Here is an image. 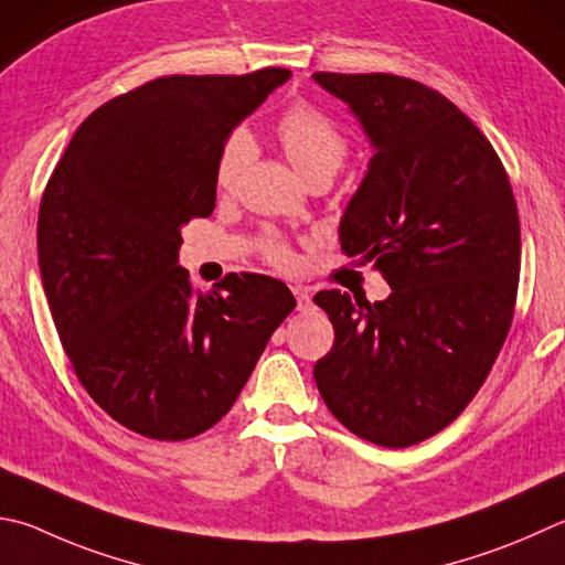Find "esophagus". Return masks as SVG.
Returning a JSON list of instances; mask_svg holds the SVG:
<instances>
[{"label":"esophagus","mask_w":565,"mask_h":565,"mask_svg":"<svg viewBox=\"0 0 565 565\" xmlns=\"http://www.w3.org/2000/svg\"><path fill=\"white\" fill-rule=\"evenodd\" d=\"M291 291H294V296H296V309H299V311H309L311 306H313L309 289H303V286H294Z\"/></svg>","instance_id":"1"}]
</instances>
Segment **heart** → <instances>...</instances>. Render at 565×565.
<instances>
[{"instance_id": "1", "label": "heart", "mask_w": 565, "mask_h": 565, "mask_svg": "<svg viewBox=\"0 0 565 565\" xmlns=\"http://www.w3.org/2000/svg\"><path fill=\"white\" fill-rule=\"evenodd\" d=\"M276 136H279L286 156L301 172L306 180H311L321 172H333L343 166L351 150L345 132L335 126L333 118H328L321 108L311 104H294L284 116L276 120ZM254 158V140L247 130H232L224 138L217 166H214V182L222 192L237 188L239 178ZM262 256L276 269H289L294 264V252L289 249L279 234H264L259 244Z\"/></svg>"}]
</instances>
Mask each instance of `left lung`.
<instances>
[{
  "label": "left lung",
  "mask_w": 565,
  "mask_h": 565,
  "mask_svg": "<svg viewBox=\"0 0 565 565\" xmlns=\"http://www.w3.org/2000/svg\"><path fill=\"white\" fill-rule=\"evenodd\" d=\"M313 78L377 150L341 247L373 259L393 289L375 303L313 296L335 331L313 377L353 435L409 447L465 413L507 341L521 264L514 190L484 132L439 90L393 74Z\"/></svg>",
  "instance_id": "8db88e82"
}]
</instances>
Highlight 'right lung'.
<instances>
[{
    "mask_svg": "<svg viewBox=\"0 0 565 565\" xmlns=\"http://www.w3.org/2000/svg\"><path fill=\"white\" fill-rule=\"evenodd\" d=\"M289 68L160 76L81 122L39 207V269L78 383L118 425L180 443L217 425L271 333L286 284L227 274L194 291L182 224L210 217L224 138Z\"/></svg>",
    "mask_w": 565,
    "mask_h": 565,
    "instance_id": "right-lung-1",
    "label": "right lung"
}]
</instances>
